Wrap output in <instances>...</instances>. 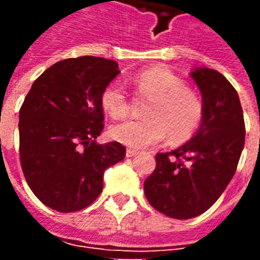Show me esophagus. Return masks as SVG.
Listing matches in <instances>:
<instances>
[{"mask_svg":"<svg viewBox=\"0 0 260 260\" xmlns=\"http://www.w3.org/2000/svg\"><path fill=\"white\" fill-rule=\"evenodd\" d=\"M138 154V150L135 149H126V157H134Z\"/></svg>","mask_w":260,"mask_h":260,"instance_id":"obj_1","label":"esophagus"}]
</instances>
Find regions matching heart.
I'll list each match as a JSON object with an SVG mask.
<instances>
[{
    "instance_id": "obj_1",
    "label": "heart",
    "mask_w": 260,
    "mask_h": 260,
    "mask_svg": "<svg viewBox=\"0 0 260 260\" xmlns=\"http://www.w3.org/2000/svg\"><path fill=\"white\" fill-rule=\"evenodd\" d=\"M134 83L139 94L152 97L145 108L146 118L128 119L114 125V141L134 149H143L163 141L167 134L171 141L180 142L198 129L203 115L201 99L170 69H143L134 76ZM100 103L113 118H122L129 113V99L118 80L110 82L103 89Z\"/></svg>"
}]
</instances>
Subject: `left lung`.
I'll return each instance as SVG.
<instances>
[{
    "label": "left lung",
    "mask_w": 260,
    "mask_h": 260,
    "mask_svg": "<svg viewBox=\"0 0 260 260\" xmlns=\"http://www.w3.org/2000/svg\"><path fill=\"white\" fill-rule=\"evenodd\" d=\"M191 76L203 100L196 135L173 152L156 154L145 195L157 212L178 220L205 213L227 188L245 145L240 97L223 75L196 68Z\"/></svg>",
    "instance_id": "8db88e82"
}]
</instances>
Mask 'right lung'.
Wrapping results in <instances>:
<instances>
[{
    "label": "right lung",
    "mask_w": 260,
    "mask_h": 260,
    "mask_svg": "<svg viewBox=\"0 0 260 260\" xmlns=\"http://www.w3.org/2000/svg\"><path fill=\"white\" fill-rule=\"evenodd\" d=\"M118 74L111 59H62L35 80L20 107L22 171L33 193L57 212L91 205L104 171L124 160L121 143L96 142L104 128L100 96Z\"/></svg>",
    "instance_id": "right-lung-1"
}]
</instances>
